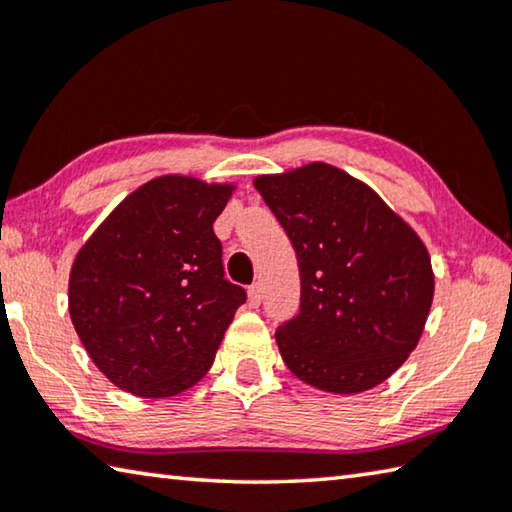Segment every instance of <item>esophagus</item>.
<instances>
[{"instance_id": "esophagus-1", "label": "esophagus", "mask_w": 512, "mask_h": 512, "mask_svg": "<svg viewBox=\"0 0 512 512\" xmlns=\"http://www.w3.org/2000/svg\"><path fill=\"white\" fill-rule=\"evenodd\" d=\"M247 297H249V303H251V306H258V303H261V297H263V294H261V285H258V283H254V285H251V288L247 290Z\"/></svg>"}]
</instances>
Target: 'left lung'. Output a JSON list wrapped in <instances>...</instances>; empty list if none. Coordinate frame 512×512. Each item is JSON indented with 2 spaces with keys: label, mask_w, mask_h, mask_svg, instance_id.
<instances>
[{
  "label": "left lung",
  "mask_w": 512,
  "mask_h": 512,
  "mask_svg": "<svg viewBox=\"0 0 512 512\" xmlns=\"http://www.w3.org/2000/svg\"><path fill=\"white\" fill-rule=\"evenodd\" d=\"M254 186L299 261V315L276 330L285 366L339 396L378 387L425 330L434 301L425 242L369 184L324 161L258 175Z\"/></svg>",
  "instance_id": "obj_1"
}]
</instances>
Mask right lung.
I'll return each instance as SVG.
<instances>
[{
	"instance_id": "add662e5",
	"label": "right lung",
	"mask_w": 512,
	"mask_h": 512,
	"mask_svg": "<svg viewBox=\"0 0 512 512\" xmlns=\"http://www.w3.org/2000/svg\"><path fill=\"white\" fill-rule=\"evenodd\" d=\"M233 184L161 175L132 191L74 258L69 315L107 380L139 398L200 382L247 294L224 279L213 222Z\"/></svg>"
}]
</instances>
